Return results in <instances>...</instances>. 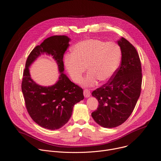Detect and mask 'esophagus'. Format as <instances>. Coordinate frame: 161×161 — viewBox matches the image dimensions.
<instances>
[{"mask_svg": "<svg viewBox=\"0 0 161 161\" xmlns=\"http://www.w3.org/2000/svg\"><path fill=\"white\" fill-rule=\"evenodd\" d=\"M83 94L85 97H89L91 96V92L89 89H85L83 91Z\"/></svg>", "mask_w": 161, "mask_h": 161, "instance_id": "1", "label": "esophagus"}]
</instances>
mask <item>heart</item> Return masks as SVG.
<instances>
[{"label":"heart","instance_id":"heart-1","mask_svg":"<svg viewBox=\"0 0 161 161\" xmlns=\"http://www.w3.org/2000/svg\"><path fill=\"white\" fill-rule=\"evenodd\" d=\"M121 60V51L118 43L98 39H89L77 43L67 54L65 65L71 79L79 83L86 70L89 73L85 79V86H92L97 80L109 81L118 70Z\"/></svg>","mask_w":161,"mask_h":161}]
</instances>
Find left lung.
Listing matches in <instances>:
<instances>
[{
    "mask_svg": "<svg viewBox=\"0 0 161 161\" xmlns=\"http://www.w3.org/2000/svg\"><path fill=\"white\" fill-rule=\"evenodd\" d=\"M121 62L113 77L92 92L99 105L92 113L94 121L104 128H114L125 122L140 96L142 69L139 54L127 40L118 41Z\"/></svg>",
    "mask_w": 161,
    "mask_h": 161,
    "instance_id": "obj_1",
    "label": "left lung"
}]
</instances>
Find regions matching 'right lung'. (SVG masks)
<instances>
[{
    "label": "right lung",
    "instance_id": "1",
    "mask_svg": "<svg viewBox=\"0 0 161 161\" xmlns=\"http://www.w3.org/2000/svg\"><path fill=\"white\" fill-rule=\"evenodd\" d=\"M70 38L65 35L53 36L36 46L28 56L23 72L22 91L27 110L39 126L57 130L65 125L71 117L74 105L84 99L83 89L72 83L63 72V58ZM51 55L57 62L61 75L50 87H42L31 79L28 67L42 53Z\"/></svg>",
    "mask_w": 161,
    "mask_h": 161
}]
</instances>
